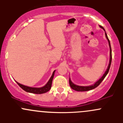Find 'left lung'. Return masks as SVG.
Instances as JSON below:
<instances>
[{"label":"left lung","mask_w":123,"mask_h":123,"mask_svg":"<svg viewBox=\"0 0 123 123\" xmlns=\"http://www.w3.org/2000/svg\"><path fill=\"white\" fill-rule=\"evenodd\" d=\"M100 28H102L104 31H105V37H106V39H107L108 42V44H109V46H110V61H109V64L108 65V67L106 68V71H105L104 74H103L102 76L99 79L98 81H96L93 85H92L90 86H79V85H75L74 83H73L72 82V81L71 80L70 77L69 79V85H70V87L74 90H76V91H79V92H85V91H88V90H92V89H95V88L97 87L99 85H100V83L103 81L105 77H106V75H107L108 73L109 70H110V66H111V61H112V51H111V44H110V42L109 40V38L107 36V34H106V32H105V29L102 26L99 25Z\"/></svg>","instance_id":"left-lung-1"}]
</instances>
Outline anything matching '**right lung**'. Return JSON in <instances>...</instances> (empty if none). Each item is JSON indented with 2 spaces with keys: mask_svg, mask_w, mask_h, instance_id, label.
<instances>
[{
  "mask_svg": "<svg viewBox=\"0 0 123 123\" xmlns=\"http://www.w3.org/2000/svg\"><path fill=\"white\" fill-rule=\"evenodd\" d=\"M55 72V70L53 72L52 75L50 77V79H49V81H48V83H47L44 86L41 87H32L22 85V84L18 83L17 81H16V82H17V83L19 86V87H20L21 89H23L24 90H25V91L27 92L32 93L35 94L44 93L47 92H48L49 90H50V89H51L52 83V80L53 79H54Z\"/></svg>",
  "mask_w": 123,
  "mask_h": 123,
  "instance_id": "obj_1",
  "label": "right lung"
}]
</instances>
